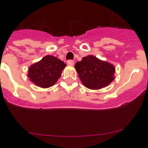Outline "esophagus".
I'll return each mask as SVG.
<instances>
[{
    "mask_svg": "<svg viewBox=\"0 0 148 148\" xmlns=\"http://www.w3.org/2000/svg\"><path fill=\"white\" fill-rule=\"evenodd\" d=\"M67 64L68 65H70V66H73V64H74V61H73V60H69V61H67Z\"/></svg>",
    "mask_w": 148,
    "mask_h": 148,
    "instance_id": "esophagus-1",
    "label": "esophagus"
}]
</instances>
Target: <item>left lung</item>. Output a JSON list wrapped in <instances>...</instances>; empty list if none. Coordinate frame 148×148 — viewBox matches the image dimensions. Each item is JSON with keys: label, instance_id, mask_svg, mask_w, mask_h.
Segmentation results:
<instances>
[{"label": "left lung", "instance_id": "obj_1", "mask_svg": "<svg viewBox=\"0 0 148 148\" xmlns=\"http://www.w3.org/2000/svg\"><path fill=\"white\" fill-rule=\"evenodd\" d=\"M75 68L82 84L91 90L107 87L114 80V66L94 56L84 57L75 64Z\"/></svg>", "mask_w": 148, "mask_h": 148}]
</instances>
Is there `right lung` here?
Segmentation results:
<instances>
[{
    "label": "right lung",
    "mask_w": 148,
    "mask_h": 148,
    "mask_svg": "<svg viewBox=\"0 0 148 148\" xmlns=\"http://www.w3.org/2000/svg\"><path fill=\"white\" fill-rule=\"evenodd\" d=\"M64 63L53 56H46L29 68L28 77L35 85L47 88L54 85L61 77Z\"/></svg>",
    "instance_id": "obj_1"
}]
</instances>
